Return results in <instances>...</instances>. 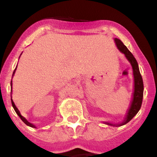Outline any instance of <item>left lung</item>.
<instances>
[{"label":"left lung","instance_id":"1","mask_svg":"<svg viewBox=\"0 0 157 157\" xmlns=\"http://www.w3.org/2000/svg\"><path fill=\"white\" fill-rule=\"evenodd\" d=\"M114 41L116 43L117 46L119 50L125 55L126 58L128 59V60L131 64V66H132L133 68V74H134V94H133V100L132 102H131L130 109H129L127 113V115H126L125 120L121 124H120V125H113L111 123L105 122L108 125L117 126L125 125L126 123L131 121L135 115L138 113V111H140L142 105V98H143L144 86L143 81H142V77L141 76V74L140 72V69H139L138 63L136 62L135 57H134V55L131 54V52L128 49V48L123 44V43L120 40L115 38Z\"/></svg>","mask_w":157,"mask_h":157}]
</instances>
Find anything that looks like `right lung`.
I'll return each instance as SVG.
<instances>
[{"instance_id": "add662e5", "label": "right lung", "mask_w": 157, "mask_h": 157, "mask_svg": "<svg viewBox=\"0 0 157 157\" xmlns=\"http://www.w3.org/2000/svg\"><path fill=\"white\" fill-rule=\"evenodd\" d=\"M15 70H16V68L15 70H14V72H13V75H14V74H15ZM12 86V81H11V86ZM11 101H12V106H13V108H14V109H15V112L17 113V114L19 116V117L21 119V120H22V121L24 122L25 124H26V125H27L28 126H30V127H32V128H35V126L34 125H32V123H30L29 122H28L27 121V120H26V118H24L23 117V116H21V113H20V111H19V110L17 109V107H16L15 106V103H14V102H13V100H12V99H11Z\"/></svg>"}]
</instances>
